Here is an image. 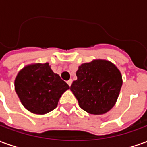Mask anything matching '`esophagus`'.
<instances>
[{"label":"esophagus","instance_id":"obj_1","mask_svg":"<svg viewBox=\"0 0 147 147\" xmlns=\"http://www.w3.org/2000/svg\"><path fill=\"white\" fill-rule=\"evenodd\" d=\"M71 83H72V80H69L68 81H67V83L68 84V86H71Z\"/></svg>","mask_w":147,"mask_h":147}]
</instances>
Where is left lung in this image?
Segmentation results:
<instances>
[{"mask_svg":"<svg viewBox=\"0 0 147 147\" xmlns=\"http://www.w3.org/2000/svg\"><path fill=\"white\" fill-rule=\"evenodd\" d=\"M76 76L70 90L80 108L90 114L101 115L113 107L123 81L120 71L113 63L94 60L81 64Z\"/></svg>","mask_w":147,"mask_h":147,"instance_id":"1","label":"left lung"}]
</instances>
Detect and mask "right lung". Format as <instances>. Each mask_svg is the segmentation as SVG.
<instances>
[{"label": "right lung", "instance_id": "add662e5", "mask_svg": "<svg viewBox=\"0 0 147 147\" xmlns=\"http://www.w3.org/2000/svg\"><path fill=\"white\" fill-rule=\"evenodd\" d=\"M69 86L55 74L49 63L24 67L15 80V90L21 103L35 114H45L57 106Z\"/></svg>", "mask_w": 147, "mask_h": 147}]
</instances>
